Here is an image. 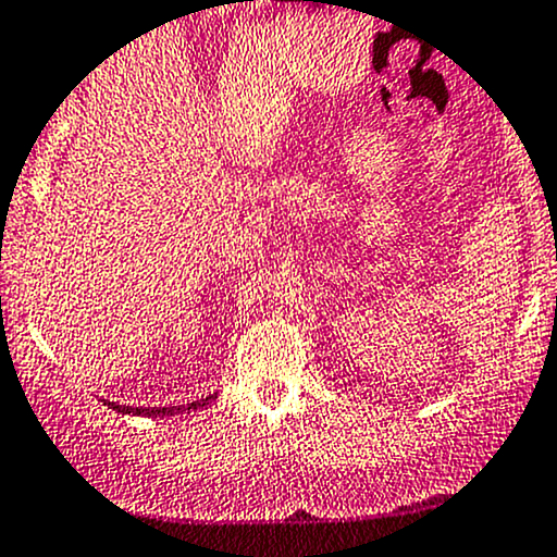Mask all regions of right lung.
<instances>
[{
  "label": "right lung",
  "instance_id": "right-lung-1",
  "mask_svg": "<svg viewBox=\"0 0 557 557\" xmlns=\"http://www.w3.org/2000/svg\"><path fill=\"white\" fill-rule=\"evenodd\" d=\"M214 398H218V393H212V396H207V398L194 400V404H183V406H153V409H143V406H122V404H113V400H103V404L109 406V409L119 411V414H133V417H175V414H183V411L205 409V406L212 404Z\"/></svg>",
  "mask_w": 557,
  "mask_h": 557
}]
</instances>
